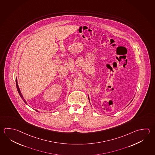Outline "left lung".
<instances>
[{
  "instance_id": "obj_1",
  "label": "left lung",
  "mask_w": 155,
  "mask_h": 155,
  "mask_svg": "<svg viewBox=\"0 0 155 155\" xmlns=\"http://www.w3.org/2000/svg\"><path fill=\"white\" fill-rule=\"evenodd\" d=\"M88 98H89V97H88Z\"/></svg>"
}]
</instances>
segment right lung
<instances>
[{"instance_id": "1", "label": "right lung", "mask_w": 155, "mask_h": 155, "mask_svg": "<svg viewBox=\"0 0 155 155\" xmlns=\"http://www.w3.org/2000/svg\"><path fill=\"white\" fill-rule=\"evenodd\" d=\"M16 88H17V89H18V94H19L20 96L22 98V99L24 100V102H25V103L26 104V102L25 100L24 99V97H22V95L21 94V93L20 91V89H19V87H18V81H17V79H16ZM36 111H37V110H36Z\"/></svg>"}]
</instances>
